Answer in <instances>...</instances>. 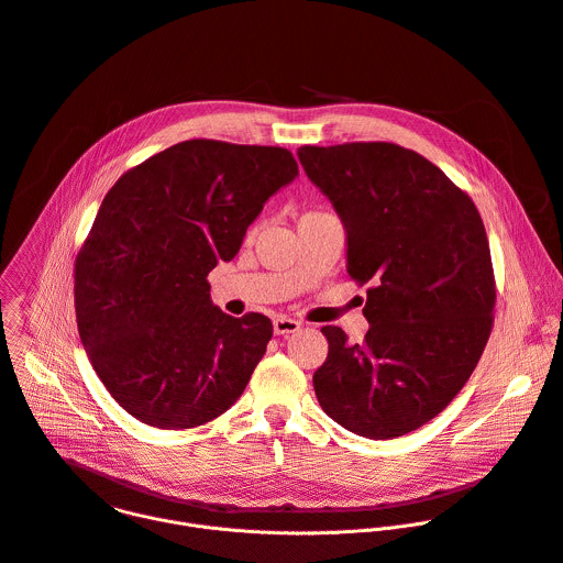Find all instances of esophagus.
Wrapping results in <instances>:
<instances>
[{"label": "esophagus", "mask_w": 563, "mask_h": 563, "mask_svg": "<svg viewBox=\"0 0 563 563\" xmlns=\"http://www.w3.org/2000/svg\"><path fill=\"white\" fill-rule=\"evenodd\" d=\"M298 329H300V322L294 320V318H287V316L274 318V333L276 335H289V333H296Z\"/></svg>", "instance_id": "34e87169"}]
</instances>
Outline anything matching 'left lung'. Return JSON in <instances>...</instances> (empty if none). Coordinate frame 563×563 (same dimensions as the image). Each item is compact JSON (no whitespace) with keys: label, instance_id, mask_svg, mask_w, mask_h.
I'll return each mask as SVG.
<instances>
[{"label":"left lung","instance_id":"obj_1","mask_svg":"<svg viewBox=\"0 0 563 563\" xmlns=\"http://www.w3.org/2000/svg\"><path fill=\"white\" fill-rule=\"evenodd\" d=\"M298 158L346 230V272L368 285V331L313 373L322 411L346 431L391 440L442 413L493 329L495 274L471 197L422 154L387 143L302 145Z\"/></svg>","mask_w":563,"mask_h":563}]
</instances>
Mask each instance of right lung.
I'll list each match as a JSON object with an SVG mask.
<instances>
[{
    "label": "right lung",
    "mask_w": 563,
    "mask_h": 563,
    "mask_svg": "<svg viewBox=\"0 0 563 563\" xmlns=\"http://www.w3.org/2000/svg\"><path fill=\"white\" fill-rule=\"evenodd\" d=\"M296 174L285 147L190 139L110 187L75 261V311L97 376L132 418L195 429L241 398L274 327L214 307L208 274Z\"/></svg>",
    "instance_id": "obj_1"
}]
</instances>
